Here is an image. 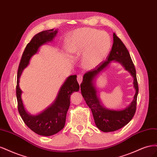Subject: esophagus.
<instances>
[{"label": "esophagus", "mask_w": 157, "mask_h": 157, "mask_svg": "<svg viewBox=\"0 0 157 157\" xmlns=\"http://www.w3.org/2000/svg\"><path fill=\"white\" fill-rule=\"evenodd\" d=\"M77 81L79 84H81V82L82 81V76L81 75H78L77 76Z\"/></svg>", "instance_id": "obj_1"}]
</instances>
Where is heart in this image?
<instances>
[{
	"label": "heart",
	"mask_w": 157,
	"mask_h": 157,
	"mask_svg": "<svg viewBox=\"0 0 157 157\" xmlns=\"http://www.w3.org/2000/svg\"><path fill=\"white\" fill-rule=\"evenodd\" d=\"M111 46V38L107 33L83 27L75 30L69 35L67 50L71 54L82 55L83 67L92 69L103 62Z\"/></svg>",
	"instance_id": "heart-1"
}]
</instances>
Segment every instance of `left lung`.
Here are the masks:
<instances>
[{"label": "left lung", "instance_id": "left-lung-1", "mask_svg": "<svg viewBox=\"0 0 157 157\" xmlns=\"http://www.w3.org/2000/svg\"><path fill=\"white\" fill-rule=\"evenodd\" d=\"M112 60L121 63L134 78L133 83L136 90L134 99L129 106L122 110H113L104 107L97 96V91L94 84L97 75L107 68ZM80 88L85 101L91 109L95 124L102 132H109L119 130L126 125L134 116L138 94L136 71L129 52L115 33H113L112 49L107 56V61L84 74Z\"/></svg>", "mask_w": 157, "mask_h": 157}]
</instances>
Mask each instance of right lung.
I'll list each match as a JSON object with an SVG mask.
<instances>
[{"instance_id":"add662e5","label":"right lung","mask_w":157,"mask_h":157,"mask_svg":"<svg viewBox=\"0 0 157 157\" xmlns=\"http://www.w3.org/2000/svg\"><path fill=\"white\" fill-rule=\"evenodd\" d=\"M57 33L58 29H52L39 33L33 36L23 52L17 71L16 97L19 113L25 124L32 131L44 136L56 134L64 128L66 115L70 105V96L73 92H78L80 88L77 75H71L67 78L61 86L54 103L36 115H32L25 110L19 83L23 71L29 64L32 56L37 53L42 45L53 40Z\"/></svg>"}]
</instances>
